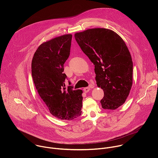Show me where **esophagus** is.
Wrapping results in <instances>:
<instances>
[{
  "label": "esophagus",
  "instance_id": "34e87169",
  "mask_svg": "<svg viewBox=\"0 0 158 158\" xmlns=\"http://www.w3.org/2000/svg\"><path fill=\"white\" fill-rule=\"evenodd\" d=\"M83 90H84V91L85 92V93H88L90 90H91V88L90 87H84V89H83Z\"/></svg>",
  "mask_w": 158,
  "mask_h": 158
}]
</instances>
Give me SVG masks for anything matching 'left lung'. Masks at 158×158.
I'll use <instances>...</instances> for the list:
<instances>
[{
	"label": "left lung",
	"mask_w": 158,
	"mask_h": 158,
	"mask_svg": "<svg viewBox=\"0 0 158 158\" xmlns=\"http://www.w3.org/2000/svg\"><path fill=\"white\" fill-rule=\"evenodd\" d=\"M74 37L94 65L97 85L104 94L102 107L116 109L125 102L132 84L133 64L126 44L117 33L104 28L89 29Z\"/></svg>",
	"instance_id": "1"
}]
</instances>
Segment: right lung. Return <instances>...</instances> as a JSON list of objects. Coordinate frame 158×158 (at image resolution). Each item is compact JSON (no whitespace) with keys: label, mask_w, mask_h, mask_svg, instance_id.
Here are the masks:
<instances>
[{"label":"right lung","mask_w":158,"mask_h":158,"mask_svg":"<svg viewBox=\"0 0 158 158\" xmlns=\"http://www.w3.org/2000/svg\"><path fill=\"white\" fill-rule=\"evenodd\" d=\"M71 34H65L40 44L32 60V76L37 91L52 115L61 120L80 116L82 91L65 89L64 64L70 55ZM71 84L70 82H69Z\"/></svg>","instance_id":"1"}]
</instances>
